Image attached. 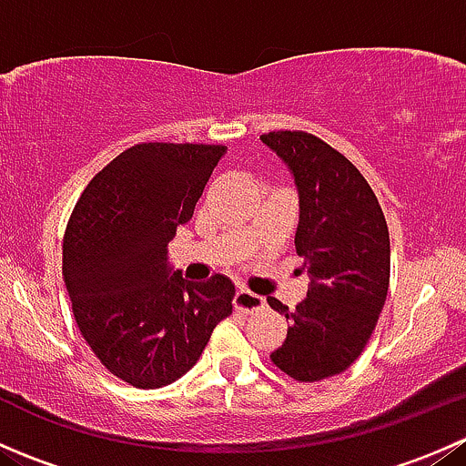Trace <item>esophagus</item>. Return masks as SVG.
Returning a JSON list of instances; mask_svg holds the SVG:
<instances>
[{
	"mask_svg": "<svg viewBox=\"0 0 466 466\" xmlns=\"http://www.w3.org/2000/svg\"><path fill=\"white\" fill-rule=\"evenodd\" d=\"M234 307H237V311L255 313V311H259V309L266 307V302H263L261 295L241 289L237 295H234Z\"/></svg>",
	"mask_w": 466,
	"mask_h": 466,
	"instance_id": "34e87169",
	"label": "esophagus"
}]
</instances>
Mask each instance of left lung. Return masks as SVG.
I'll list each match as a JSON object with an SVG mask.
<instances>
[{
  "label": "left lung",
  "instance_id": "8db88e82",
  "mask_svg": "<svg viewBox=\"0 0 466 466\" xmlns=\"http://www.w3.org/2000/svg\"><path fill=\"white\" fill-rule=\"evenodd\" d=\"M261 142L293 173L299 196L295 250L309 272L307 299L290 322L272 363L295 380L340 374L368 345L390 286V234L372 187L342 153L316 135L277 130Z\"/></svg>",
  "mask_w": 466,
  "mask_h": 466
}]
</instances>
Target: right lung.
I'll list each match as a JSON object with an SVG mask.
<instances>
[{"mask_svg":"<svg viewBox=\"0 0 466 466\" xmlns=\"http://www.w3.org/2000/svg\"><path fill=\"white\" fill-rule=\"evenodd\" d=\"M225 153L211 144L133 146L92 177L65 229L63 277L81 336L135 388L189 372L232 313L229 277L187 281L168 266V241Z\"/></svg>","mask_w":466,"mask_h":466,"instance_id":"obj_1","label":"right lung"}]
</instances>
